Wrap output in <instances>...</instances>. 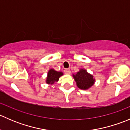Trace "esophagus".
<instances>
[{"mask_svg":"<svg viewBox=\"0 0 130 130\" xmlns=\"http://www.w3.org/2000/svg\"><path fill=\"white\" fill-rule=\"evenodd\" d=\"M64 72L66 74H70V69H65L64 70Z\"/></svg>","mask_w":130,"mask_h":130,"instance_id":"34e87169","label":"esophagus"}]
</instances>
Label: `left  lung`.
<instances>
[{
	"label": "left lung",
	"mask_w": 130,
	"mask_h": 130,
	"mask_svg": "<svg viewBox=\"0 0 130 130\" xmlns=\"http://www.w3.org/2000/svg\"><path fill=\"white\" fill-rule=\"evenodd\" d=\"M73 77L77 84V86L82 90H87L95 83V79L92 75L90 74L85 69H80Z\"/></svg>",
	"instance_id": "left-lung-1"
}]
</instances>
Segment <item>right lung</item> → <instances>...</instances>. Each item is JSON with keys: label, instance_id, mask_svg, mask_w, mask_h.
<instances>
[{"label": "right lung", "instance_id": "right-lung-1", "mask_svg": "<svg viewBox=\"0 0 130 130\" xmlns=\"http://www.w3.org/2000/svg\"><path fill=\"white\" fill-rule=\"evenodd\" d=\"M63 75L62 72H58L55 70L54 69H51L48 71L47 74L46 79V83L48 84H53L55 82H58L61 76Z\"/></svg>", "mask_w": 130, "mask_h": 130}]
</instances>
